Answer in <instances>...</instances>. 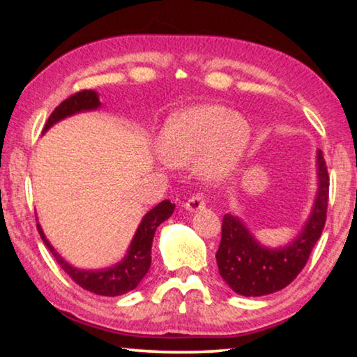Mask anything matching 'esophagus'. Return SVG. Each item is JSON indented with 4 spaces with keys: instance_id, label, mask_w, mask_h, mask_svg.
I'll list each match as a JSON object with an SVG mask.
<instances>
[{
    "instance_id": "esophagus-1",
    "label": "esophagus",
    "mask_w": 357,
    "mask_h": 357,
    "mask_svg": "<svg viewBox=\"0 0 357 357\" xmlns=\"http://www.w3.org/2000/svg\"><path fill=\"white\" fill-rule=\"evenodd\" d=\"M206 206V202H204V198L200 195V193H197V195H192L189 200L184 203V208L187 211H190V213H197V211H202Z\"/></svg>"
}]
</instances>
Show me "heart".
Segmentation results:
<instances>
[{
	"mask_svg": "<svg viewBox=\"0 0 357 357\" xmlns=\"http://www.w3.org/2000/svg\"><path fill=\"white\" fill-rule=\"evenodd\" d=\"M250 142V124L227 107L202 104L184 108L165 121L157 151L168 164L197 162L198 173L211 183L231 176Z\"/></svg>",
	"mask_w": 357,
	"mask_h": 357,
	"instance_id": "b5f03b06",
	"label": "heart"
}]
</instances>
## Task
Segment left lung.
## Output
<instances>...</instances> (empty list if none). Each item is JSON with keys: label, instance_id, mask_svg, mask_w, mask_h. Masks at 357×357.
I'll list each match as a JSON object with an SVG mask.
<instances>
[{"label": "left lung", "instance_id": "1", "mask_svg": "<svg viewBox=\"0 0 357 357\" xmlns=\"http://www.w3.org/2000/svg\"><path fill=\"white\" fill-rule=\"evenodd\" d=\"M317 195L309 219L287 245L271 249L253 236L243 219L225 214L222 239L215 253L222 279L234 293L247 298L271 294L289 285L304 268L326 222L329 176L321 151H317Z\"/></svg>", "mask_w": 357, "mask_h": 357}]
</instances>
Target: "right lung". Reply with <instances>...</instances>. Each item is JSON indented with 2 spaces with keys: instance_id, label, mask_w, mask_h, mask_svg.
Returning a JSON list of instances; mask_svg holds the SVG:
<instances>
[{
  "instance_id": "obj_1",
  "label": "right lung",
  "mask_w": 357,
  "mask_h": 357,
  "mask_svg": "<svg viewBox=\"0 0 357 357\" xmlns=\"http://www.w3.org/2000/svg\"><path fill=\"white\" fill-rule=\"evenodd\" d=\"M98 108H100L99 94L93 91V89H86V91H80L70 96L69 99L61 102L55 108V112L50 114L42 134H45L52 126H55L59 121L74 116L77 113L98 110ZM173 211L174 203H170V200H164L151 209L149 213L144 214L134 238L130 241V245L124 258L116 264L110 266V268L104 269L75 268V266L66 261L55 250V247L50 244V241L44 234V229H42L39 222L38 229L47 249L53 253L58 264L64 269V273L69 274L70 279L77 285L99 296H121L135 289L138 283L143 280V277L146 275L151 266V247H153L155 229L162 222H165L173 214Z\"/></svg>"
}]
</instances>
